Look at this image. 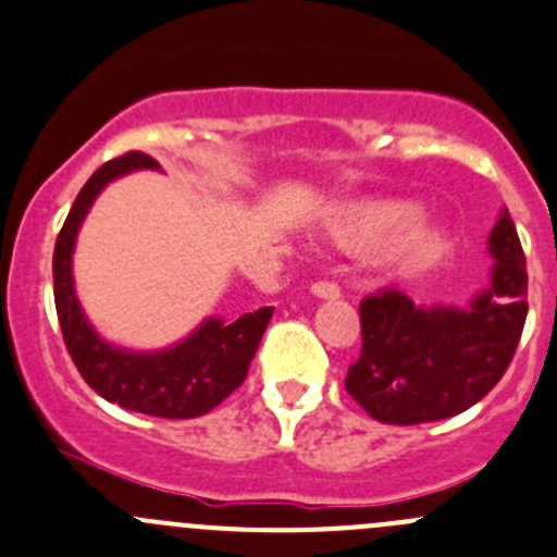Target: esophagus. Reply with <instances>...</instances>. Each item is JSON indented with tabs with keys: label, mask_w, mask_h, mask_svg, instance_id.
I'll use <instances>...</instances> for the list:
<instances>
[{
	"label": "esophagus",
	"mask_w": 557,
	"mask_h": 557,
	"mask_svg": "<svg viewBox=\"0 0 557 557\" xmlns=\"http://www.w3.org/2000/svg\"><path fill=\"white\" fill-rule=\"evenodd\" d=\"M310 290L318 299H339V285L332 283V280H318V283H312Z\"/></svg>",
	"instance_id": "obj_1"
}]
</instances>
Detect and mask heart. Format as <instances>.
<instances>
[{
	"mask_svg": "<svg viewBox=\"0 0 557 557\" xmlns=\"http://www.w3.org/2000/svg\"><path fill=\"white\" fill-rule=\"evenodd\" d=\"M416 220L419 207L410 201H367L345 209L332 223V234L356 252L375 250L394 235L383 250V267L394 274H410L430 267L446 247V234L438 225Z\"/></svg>",
	"mask_w": 557,
	"mask_h": 557,
	"instance_id": "b5f03b06",
	"label": "heart"
}]
</instances>
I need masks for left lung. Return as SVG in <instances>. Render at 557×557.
<instances>
[{
  "instance_id": "8db88e82",
  "label": "left lung",
  "mask_w": 557,
  "mask_h": 557,
  "mask_svg": "<svg viewBox=\"0 0 557 557\" xmlns=\"http://www.w3.org/2000/svg\"><path fill=\"white\" fill-rule=\"evenodd\" d=\"M493 288L468 310L416 307L397 288L359 305L361 354L345 375L350 397L383 424H424L476 405L515 359L528 315L525 252L509 212L490 234Z\"/></svg>"
}]
</instances>
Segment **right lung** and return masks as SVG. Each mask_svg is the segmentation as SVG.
Listing matches in <instances>:
<instances>
[{
  "instance_id": "obj_1",
  "label": "right lung",
  "mask_w": 557,
  "mask_h": 557,
  "mask_svg": "<svg viewBox=\"0 0 557 557\" xmlns=\"http://www.w3.org/2000/svg\"><path fill=\"white\" fill-rule=\"evenodd\" d=\"M133 169H158V160L144 152H127L102 163L78 193L59 231L53 247V301L59 326L81 377L108 403L160 419H196L218 408L242 386L274 307H258L234 323L212 318L185 343L160 354H127L102 343L75 301L70 256L81 220L97 193Z\"/></svg>"
}]
</instances>
